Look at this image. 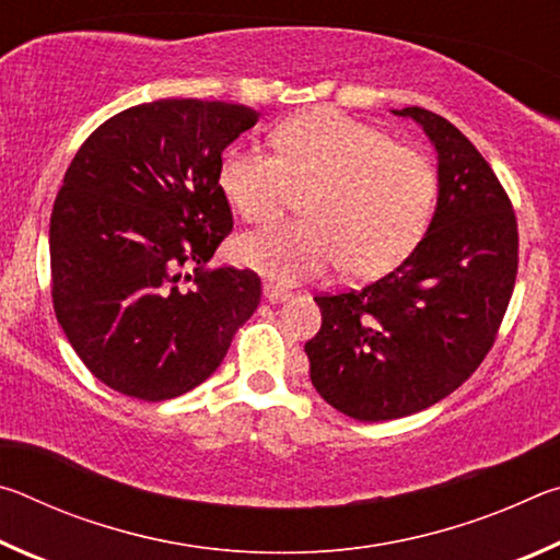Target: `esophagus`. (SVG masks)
Returning <instances> with one entry per match:
<instances>
[{
    "instance_id": "esophagus-1",
    "label": "esophagus",
    "mask_w": 560,
    "mask_h": 560,
    "mask_svg": "<svg viewBox=\"0 0 560 560\" xmlns=\"http://www.w3.org/2000/svg\"><path fill=\"white\" fill-rule=\"evenodd\" d=\"M264 296H267V301H271V303H281V301H287L291 296V291L279 287V283L267 281V283H264Z\"/></svg>"
}]
</instances>
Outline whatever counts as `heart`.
I'll use <instances>...</instances> for the list:
<instances>
[{
  "label": "heart",
  "instance_id": "b5f03b06",
  "mask_svg": "<svg viewBox=\"0 0 560 560\" xmlns=\"http://www.w3.org/2000/svg\"><path fill=\"white\" fill-rule=\"evenodd\" d=\"M277 153L242 145L224 155L220 189L246 222H269L306 192V220L244 234L236 259L279 283L343 264L371 279L402 264L428 234L440 183L428 158L338 110H308L273 132Z\"/></svg>",
  "mask_w": 560,
  "mask_h": 560
}]
</instances>
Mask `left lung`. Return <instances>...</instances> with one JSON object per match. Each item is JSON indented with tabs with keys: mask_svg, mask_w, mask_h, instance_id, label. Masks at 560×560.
I'll list each match as a JSON object with an SVG mask.
<instances>
[{
	"mask_svg": "<svg viewBox=\"0 0 560 560\" xmlns=\"http://www.w3.org/2000/svg\"><path fill=\"white\" fill-rule=\"evenodd\" d=\"M393 113L420 122L438 150V210L400 267L314 296L320 330L306 343L318 395L360 422L397 420L457 390L494 346L518 271L514 207L479 150L438 113Z\"/></svg>",
	"mask_w": 560,
	"mask_h": 560,
	"instance_id": "obj_1",
	"label": "left lung"
}]
</instances>
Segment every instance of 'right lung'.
Listing matches in <instances>:
<instances>
[{"label":"right lung","mask_w":560,"mask_h":560,"mask_svg":"<svg viewBox=\"0 0 560 560\" xmlns=\"http://www.w3.org/2000/svg\"><path fill=\"white\" fill-rule=\"evenodd\" d=\"M257 120L222 101L140 103L101 122L66 170L49 226L54 311L116 393L192 390L257 311V273L205 267L234 226L222 150Z\"/></svg>","instance_id":"add662e5"}]
</instances>
